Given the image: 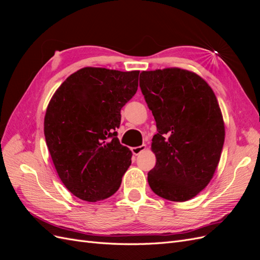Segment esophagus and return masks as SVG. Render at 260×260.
Listing matches in <instances>:
<instances>
[{
	"instance_id": "esophagus-1",
	"label": "esophagus",
	"mask_w": 260,
	"mask_h": 260,
	"mask_svg": "<svg viewBox=\"0 0 260 260\" xmlns=\"http://www.w3.org/2000/svg\"><path fill=\"white\" fill-rule=\"evenodd\" d=\"M145 149H146V145H145V144H143V145H141V146H136V147H131V151H132L133 155H139V154H141V152H143V151H145Z\"/></svg>"
}]
</instances>
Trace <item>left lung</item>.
Masks as SVG:
<instances>
[{"label":"left lung","mask_w":260,"mask_h":260,"mask_svg":"<svg viewBox=\"0 0 260 260\" xmlns=\"http://www.w3.org/2000/svg\"><path fill=\"white\" fill-rule=\"evenodd\" d=\"M140 86L155 118V167L147 174L152 191L185 202L215 175L224 142V121L209 84L190 70L170 67L142 72Z\"/></svg>","instance_id":"1"}]
</instances>
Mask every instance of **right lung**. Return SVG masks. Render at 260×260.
Returning <instances> with one entry per match:
<instances>
[{
	"instance_id": "obj_1",
	"label": "right lung",
	"mask_w": 260,
	"mask_h": 260,
	"mask_svg": "<svg viewBox=\"0 0 260 260\" xmlns=\"http://www.w3.org/2000/svg\"><path fill=\"white\" fill-rule=\"evenodd\" d=\"M139 74L84 67L53 94L44 117L46 145L61 182L78 199L105 200L121 184L132 153L116 129L122 106L138 90Z\"/></svg>"
}]
</instances>
